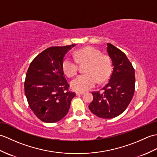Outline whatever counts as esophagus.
<instances>
[{
	"instance_id": "34e87169",
	"label": "esophagus",
	"mask_w": 157,
	"mask_h": 157,
	"mask_svg": "<svg viewBox=\"0 0 157 157\" xmlns=\"http://www.w3.org/2000/svg\"><path fill=\"white\" fill-rule=\"evenodd\" d=\"M84 94V92H76V95H83Z\"/></svg>"
}]
</instances>
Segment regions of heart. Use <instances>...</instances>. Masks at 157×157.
<instances>
[{
	"mask_svg": "<svg viewBox=\"0 0 157 157\" xmlns=\"http://www.w3.org/2000/svg\"><path fill=\"white\" fill-rule=\"evenodd\" d=\"M74 56L78 63H88V65L86 69L87 73L78 75L71 82V87L73 90L81 92L88 91L96 85L97 79L103 82L109 78L112 70L111 63L99 50L88 46L76 51ZM76 62L69 57L64 59L62 69L66 75L73 77L76 74L78 69Z\"/></svg>",
	"mask_w": 157,
	"mask_h": 157,
	"instance_id": "obj_1",
	"label": "heart"
}]
</instances>
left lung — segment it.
<instances>
[{
    "instance_id": "1",
    "label": "left lung",
    "mask_w": 157,
    "mask_h": 157,
    "mask_svg": "<svg viewBox=\"0 0 157 157\" xmlns=\"http://www.w3.org/2000/svg\"><path fill=\"white\" fill-rule=\"evenodd\" d=\"M106 51L112 61V74L102 92H92L93 101L88 107L98 117L111 119L121 115L132 101L135 90V70L121 50L107 43Z\"/></svg>"
}]
</instances>
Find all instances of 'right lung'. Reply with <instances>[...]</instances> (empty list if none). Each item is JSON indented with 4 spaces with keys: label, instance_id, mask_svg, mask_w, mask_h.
Masks as SVG:
<instances>
[{
    "label": "right lung",
    "instance_id": "1",
    "mask_svg": "<svg viewBox=\"0 0 157 157\" xmlns=\"http://www.w3.org/2000/svg\"><path fill=\"white\" fill-rule=\"evenodd\" d=\"M76 44L53 46L42 51L29 65L24 84L25 94L32 111L45 123H55L67 114L75 94L62 69L63 58Z\"/></svg>",
    "mask_w": 157,
    "mask_h": 157
}]
</instances>
